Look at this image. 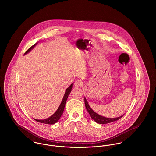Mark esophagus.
I'll use <instances>...</instances> for the list:
<instances>
[{
    "mask_svg": "<svg viewBox=\"0 0 156 156\" xmlns=\"http://www.w3.org/2000/svg\"><path fill=\"white\" fill-rule=\"evenodd\" d=\"M82 85H83V83L81 81L78 80V81L75 82L74 86L75 87H81L82 86Z\"/></svg>",
    "mask_w": 156,
    "mask_h": 156,
    "instance_id": "obj_1",
    "label": "esophagus"
}]
</instances>
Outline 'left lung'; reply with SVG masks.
I'll use <instances>...</instances> for the list:
<instances>
[{
	"label": "left lung",
	"mask_w": 156,
	"mask_h": 156,
	"mask_svg": "<svg viewBox=\"0 0 156 156\" xmlns=\"http://www.w3.org/2000/svg\"><path fill=\"white\" fill-rule=\"evenodd\" d=\"M84 99H85V105L86 109H87L88 112L89 113L91 118L93 119L95 122H97L99 124H106V123H111V122L119 120L121 118H122L123 116L124 115H123L119 116V117L113 118L104 117V116H102L98 114L95 112H94L92 110V109L90 107L89 104H88L87 99L85 98V97L84 98Z\"/></svg>",
	"instance_id": "left-lung-1"
}]
</instances>
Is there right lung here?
Listing matches in <instances>:
<instances>
[{
	"label": "right lung",
	"mask_w": 156,
	"mask_h": 156,
	"mask_svg": "<svg viewBox=\"0 0 156 156\" xmlns=\"http://www.w3.org/2000/svg\"><path fill=\"white\" fill-rule=\"evenodd\" d=\"M38 43H36V44L33 45V46H31L30 48L24 53V55L26 54H28L29 52L31 51V50H33L34 47L37 45ZM73 87V83H72L69 87L66 89L65 94L64 95V97L62 98V100L61 102V104L59 105L58 108L57 109V110L55 111V112L50 117L47 118V119H42V120H39V119H34L35 120H36L38 122L40 123H45V124H48V125H54L55 123H56L58 120H59V118H61V116H62L63 112L64 111V108L66 106V103L67 101V98L68 97V95H69V94L71 93V90H72V88Z\"/></svg>",
	"instance_id": "right-lung-1"
}]
</instances>
